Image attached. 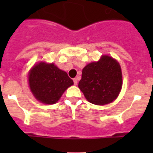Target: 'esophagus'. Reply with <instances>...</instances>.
Masks as SVG:
<instances>
[{
    "label": "esophagus",
    "instance_id": "obj_1",
    "mask_svg": "<svg viewBox=\"0 0 153 153\" xmlns=\"http://www.w3.org/2000/svg\"><path fill=\"white\" fill-rule=\"evenodd\" d=\"M74 85H77V79L76 78H74Z\"/></svg>",
    "mask_w": 153,
    "mask_h": 153
}]
</instances>
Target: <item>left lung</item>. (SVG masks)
I'll list each match as a JSON object with an SVG mask.
<instances>
[{"instance_id": "8db88e82", "label": "left lung", "mask_w": 153, "mask_h": 153, "mask_svg": "<svg viewBox=\"0 0 153 153\" xmlns=\"http://www.w3.org/2000/svg\"><path fill=\"white\" fill-rule=\"evenodd\" d=\"M122 84L120 63L111 56L103 55L99 61L89 63L83 69L78 87L89 102L102 106L117 98Z\"/></svg>"}]
</instances>
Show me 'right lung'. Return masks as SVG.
<instances>
[{
    "label": "right lung",
    "mask_w": 153,
    "mask_h": 153,
    "mask_svg": "<svg viewBox=\"0 0 153 153\" xmlns=\"http://www.w3.org/2000/svg\"><path fill=\"white\" fill-rule=\"evenodd\" d=\"M28 81L30 91L42 103H56L74 81L54 63L40 62L30 70Z\"/></svg>",
    "instance_id": "obj_1"
}]
</instances>
